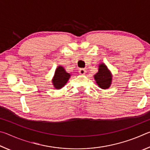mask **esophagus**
<instances>
[{
    "label": "esophagus",
    "mask_w": 150,
    "mask_h": 150,
    "mask_svg": "<svg viewBox=\"0 0 150 150\" xmlns=\"http://www.w3.org/2000/svg\"><path fill=\"white\" fill-rule=\"evenodd\" d=\"M79 73L81 75H84L86 73V70L85 69H80L79 71Z\"/></svg>",
    "instance_id": "34e87169"
}]
</instances>
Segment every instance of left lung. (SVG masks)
Masks as SVG:
<instances>
[{
    "instance_id": "1",
    "label": "left lung",
    "mask_w": 150,
    "mask_h": 150,
    "mask_svg": "<svg viewBox=\"0 0 150 150\" xmlns=\"http://www.w3.org/2000/svg\"><path fill=\"white\" fill-rule=\"evenodd\" d=\"M96 83L102 89H107L110 87L112 80V75L105 63L98 65V72L94 75Z\"/></svg>"
}]
</instances>
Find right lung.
I'll return each instance as SVG.
<instances>
[{"mask_svg": "<svg viewBox=\"0 0 150 150\" xmlns=\"http://www.w3.org/2000/svg\"><path fill=\"white\" fill-rule=\"evenodd\" d=\"M71 77V74L66 71L64 67L59 65L55 71L52 82L55 89H61L66 85Z\"/></svg>", "mask_w": 150, "mask_h": 150, "instance_id": "add662e5", "label": "right lung"}]
</instances>
